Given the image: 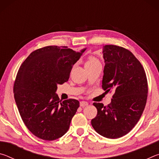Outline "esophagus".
Wrapping results in <instances>:
<instances>
[{
    "label": "esophagus",
    "mask_w": 159,
    "mask_h": 159,
    "mask_svg": "<svg viewBox=\"0 0 159 159\" xmlns=\"http://www.w3.org/2000/svg\"><path fill=\"white\" fill-rule=\"evenodd\" d=\"M88 102H85V101H82L80 102V106L82 107H84L85 106H88Z\"/></svg>",
    "instance_id": "1"
}]
</instances>
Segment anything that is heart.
Instances as JSON below:
<instances>
[{"instance_id":"obj_1","label":"heart","mask_w":159,"mask_h":159,"mask_svg":"<svg viewBox=\"0 0 159 159\" xmlns=\"http://www.w3.org/2000/svg\"><path fill=\"white\" fill-rule=\"evenodd\" d=\"M99 63V61L97 60V59L94 58V57H90L89 58V60H88L87 61L85 62V65H89V64H98Z\"/></svg>"}]
</instances>
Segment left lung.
<instances>
[{"label":"left lung","instance_id":"8db88e82","mask_svg":"<svg viewBox=\"0 0 159 159\" xmlns=\"http://www.w3.org/2000/svg\"><path fill=\"white\" fill-rule=\"evenodd\" d=\"M102 54L105 64L102 88L114 94L107 106L93 103L98 114L91 124L100 135L116 139L128 133L140 118L147 102V80L143 66L130 51L107 45Z\"/></svg>","mask_w":159,"mask_h":159}]
</instances>
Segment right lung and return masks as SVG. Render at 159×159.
<instances>
[{
    "mask_svg": "<svg viewBox=\"0 0 159 159\" xmlns=\"http://www.w3.org/2000/svg\"><path fill=\"white\" fill-rule=\"evenodd\" d=\"M84 50L44 47L32 52L20 67L13 89L15 100L21 119L38 138L52 141L68 131L79 102H61L56 91L58 85L68 80Z\"/></svg>",
    "mask_w": 159,
    "mask_h": 159,
    "instance_id": "1",
    "label": "right lung"
}]
</instances>
